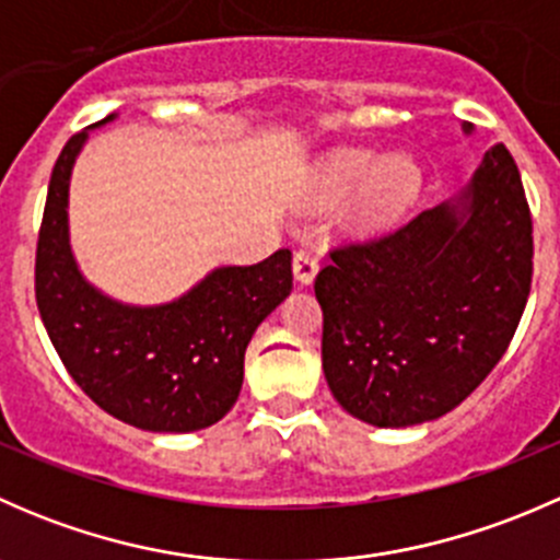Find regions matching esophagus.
I'll return each instance as SVG.
<instances>
[{"label": "esophagus", "instance_id": "34e87169", "mask_svg": "<svg viewBox=\"0 0 560 560\" xmlns=\"http://www.w3.org/2000/svg\"><path fill=\"white\" fill-rule=\"evenodd\" d=\"M292 270H295L298 284H312L316 270H319V259H316L314 248H301V252H295V257H292Z\"/></svg>", "mask_w": 560, "mask_h": 560}]
</instances>
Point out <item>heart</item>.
<instances>
[{
  "mask_svg": "<svg viewBox=\"0 0 560 560\" xmlns=\"http://www.w3.org/2000/svg\"><path fill=\"white\" fill-rule=\"evenodd\" d=\"M327 200L349 195L358 186L349 222L358 230H374L398 217L420 186V171L409 156H389L380 165L369 151H341L325 167Z\"/></svg>",
  "mask_w": 560,
  "mask_h": 560,
  "instance_id": "1",
  "label": "heart"
}]
</instances>
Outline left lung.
<instances>
[{
  "label": "left lung",
  "mask_w": 560,
  "mask_h": 560,
  "mask_svg": "<svg viewBox=\"0 0 560 560\" xmlns=\"http://www.w3.org/2000/svg\"><path fill=\"white\" fill-rule=\"evenodd\" d=\"M530 233L521 171L499 143L455 200L332 248L314 281L332 398L376 428L436 420L466 400L521 325Z\"/></svg>",
  "instance_id": "8db88e82"
}]
</instances>
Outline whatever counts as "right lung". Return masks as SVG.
Masks as SVG:
<instances>
[{
	"label": "right lung",
	"instance_id": "right-lung-1",
	"mask_svg": "<svg viewBox=\"0 0 560 560\" xmlns=\"http://www.w3.org/2000/svg\"><path fill=\"white\" fill-rule=\"evenodd\" d=\"M86 138V129L72 135L50 173L35 259L43 325L78 387L107 415L154 433L200 431L238 400L248 341L292 292V252L217 268L165 306L110 301L81 276L67 233L70 173Z\"/></svg>",
	"mask_w": 560,
	"mask_h": 560
}]
</instances>
